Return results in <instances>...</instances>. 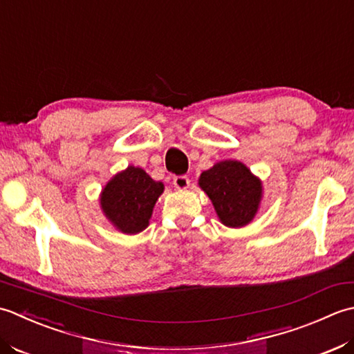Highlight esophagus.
I'll list each match as a JSON object with an SVG mask.
<instances>
[{
	"mask_svg": "<svg viewBox=\"0 0 354 354\" xmlns=\"http://www.w3.org/2000/svg\"><path fill=\"white\" fill-rule=\"evenodd\" d=\"M172 183H174L177 189H186V187L189 186L191 180L187 176H176L174 178H172Z\"/></svg>",
	"mask_w": 354,
	"mask_h": 354,
	"instance_id": "1",
	"label": "esophagus"
}]
</instances>
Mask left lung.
Here are the masks:
<instances>
[{
    "mask_svg": "<svg viewBox=\"0 0 354 354\" xmlns=\"http://www.w3.org/2000/svg\"><path fill=\"white\" fill-rule=\"evenodd\" d=\"M198 185L212 200L223 225L240 227L255 217L261 183L243 163L226 160L214 165L200 176Z\"/></svg>",
    "mask_w": 354,
    "mask_h": 354,
    "instance_id": "obj_1",
    "label": "left lung"
}]
</instances>
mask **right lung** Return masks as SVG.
Returning <instances> with one entry per match:
<instances>
[{"instance_id": "1", "label": "right lung", "mask_w": 354, "mask_h": 354, "mask_svg": "<svg viewBox=\"0 0 354 354\" xmlns=\"http://www.w3.org/2000/svg\"><path fill=\"white\" fill-rule=\"evenodd\" d=\"M163 192L142 168L128 167L105 186L100 205L105 215L124 234H139L148 226L153 207Z\"/></svg>"}]
</instances>
